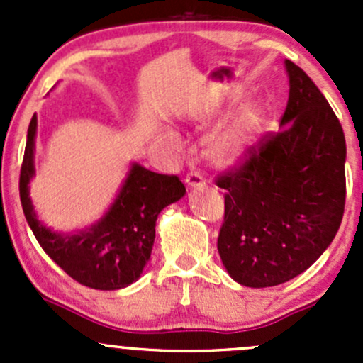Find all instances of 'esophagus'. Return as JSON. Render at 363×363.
Listing matches in <instances>:
<instances>
[{
  "instance_id": "34e87169",
  "label": "esophagus",
  "mask_w": 363,
  "mask_h": 363,
  "mask_svg": "<svg viewBox=\"0 0 363 363\" xmlns=\"http://www.w3.org/2000/svg\"><path fill=\"white\" fill-rule=\"evenodd\" d=\"M184 182H186V186H188V188H189V189H196V188H202V186L205 184L203 177H202V175H200V174H199V172H189V174H188V175H186Z\"/></svg>"
}]
</instances>
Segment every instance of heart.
<instances>
[{"mask_svg":"<svg viewBox=\"0 0 363 363\" xmlns=\"http://www.w3.org/2000/svg\"><path fill=\"white\" fill-rule=\"evenodd\" d=\"M259 123H262V117L255 107H246L240 111L233 117L232 123L223 128V131H219L211 142V147H208L211 160L219 167H233L240 163L255 144ZM168 140L172 144L179 142L174 133H168Z\"/></svg>","mask_w":363,"mask_h":363,"instance_id":"1","label":"heart"}]
</instances>
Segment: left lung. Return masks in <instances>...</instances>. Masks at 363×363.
Wrapping results in <instances>:
<instances>
[{
  "label": "left lung",
  "mask_w": 363,
  "mask_h": 363,
  "mask_svg": "<svg viewBox=\"0 0 363 363\" xmlns=\"http://www.w3.org/2000/svg\"><path fill=\"white\" fill-rule=\"evenodd\" d=\"M290 94L277 133L221 174L218 251L242 286L269 288L309 269L334 240L346 200V140L337 116L302 68L284 61Z\"/></svg>",
  "instance_id": "left-lung-1"
}]
</instances>
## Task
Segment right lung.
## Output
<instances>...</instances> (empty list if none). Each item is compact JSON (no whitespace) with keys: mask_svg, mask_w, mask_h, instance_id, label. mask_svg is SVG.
Returning a JSON list of instances; mask_svg holds the SVG:
<instances>
[{"mask_svg":"<svg viewBox=\"0 0 363 363\" xmlns=\"http://www.w3.org/2000/svg\"><path fill=\"white\" fill-rule=\"evenodd\" d=\"M35 137L36 113L28 128L19 193L26 221L42 250L84 286H130L151 258L158 214L186 195L184 184L177 175L156 174L131 163L116 200L96 223L75 233L54 232L40 221L29 196V182L35 177Z\"/></svg>","mask_w":363,"mask_h":363,"instance_id":"right-lung-1","label":"right lung"}]
</instances>
